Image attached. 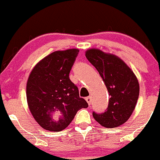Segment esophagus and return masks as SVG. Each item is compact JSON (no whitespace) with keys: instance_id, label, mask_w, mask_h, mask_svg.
Returning a JSON list of instances; mask_svg holds the SVG:
<instances>
[{"instance_id":"1","label":"esophagus","mask_w":160,"mask_h":160,"mask_svg":"<svg viewBox=\"0 0 160 160\" xmlns=\"http://www.w3.org/2000/svg\"><path fill=\"white\" fill-rule=\"evenodd\" d=\"M86 101H87V102L88 103V104H89V105H90V104H91V97L90 96H89V97H88V98H86Z\"/></svg>"}]
</instances>
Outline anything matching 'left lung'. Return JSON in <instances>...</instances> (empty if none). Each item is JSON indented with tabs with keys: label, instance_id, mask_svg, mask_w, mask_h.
I'll list each match as a JSON object with an SVG mask.
<instances>
[{
	"label": "left lung",
	"instance_id": "1",
	"mask_svg": "<svg viewBox=\"0 0 160 160\" xmlns=\"http://www.w3.org/2000/svg\"><path fill=\"white\" fill-rule=\"evenodd\" d=\"M86 57L98 71L109 93L108 106L104 113L93 112L95 120L105 128L123 125L132 115L139 95V84L123 60L100 49H90Z\"/></svg>",
	"mask_w": 160,
	"mask_h": 160
}]
</instances>
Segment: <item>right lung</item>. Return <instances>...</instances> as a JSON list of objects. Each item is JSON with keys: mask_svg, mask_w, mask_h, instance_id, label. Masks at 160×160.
<instances>
[{"mask_svg": "<svg viewBox=\"0 0 160 160\" xmlns=\"http://www.w3.org/2000/svg\"><path fill=\"white\" fill-rule=\"evenodd\" d=\"M78 53L77 49L52 52L31 72L26 87L27 101L32 116L44 129H65L77 111L88 107L69 77Z\"/></svg>", "mask_w": 160, "mask_h": 160, "instance_id": "add662e5", "label": "right lung"}]
</instances>
